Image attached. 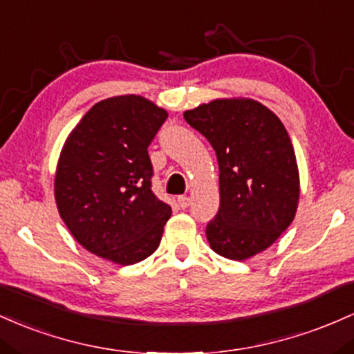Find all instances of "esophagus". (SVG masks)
Here are the masks:
<instances>
[{"mask_svg": "<svg viewBox=\"0 0 354 354\" xmlns=\"http://www.w3.org/2000/svg\"><path fill=\"white\" fill-rule=\"evenodd\" d=\"M177 202H178V205H180L182 209H187L189 204H190V198L187 196H178Z\"/></svg>", "mask_w": 354, "mask_h": 354, "instance_id": "obj_1", "label": "esophagus"}]
</instances>
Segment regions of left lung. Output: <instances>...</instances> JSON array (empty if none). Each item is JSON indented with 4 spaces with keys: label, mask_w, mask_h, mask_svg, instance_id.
I'll list each match as a JSON object with an SVG mask.
<instances>
[{
    "label": "left lung",
    "mask_w": 354,
    "mask_h": 354,
    "mask_svg": "<svg viewBox=\"0 0 354 354\" xmlns=\"http://www.w3.org/2000/svg\"><path fill=\"white\" fill-rule=\"evenodd\" d=\"M216 150L221 205L205 236L227 259L244 261L272 244L296 216L299 172L288 130L254 100H214L184 113Z\"/></svg>",
    "instance_id": "obj_1"
}]
</instances>
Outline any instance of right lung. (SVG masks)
<instances>
[{"instance_id":"1","label":"right lung","mask_w":354,"mask_h":354,"mask_svg":"<svg viewBox=\"0 0 354 354\" xmlns=\"http://www.w3.org/2000/svg\"><path fill=\"white\" fill-rule=\"evenodd\" d=\"M167 117L137 95L106 98L66 138L55 198L71 236L86 251L122 266L156 252L172 209L152 190L149 145Z\"/></svg>"}]
</instances>
